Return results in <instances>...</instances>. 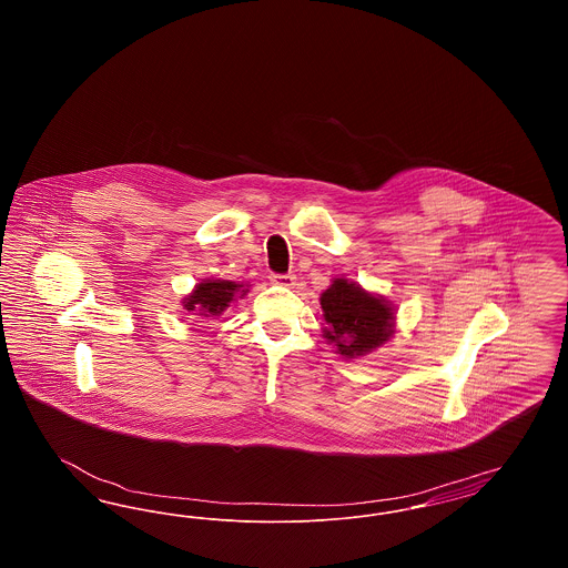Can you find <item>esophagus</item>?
<instances>
[{
	"instance_id": "1",
	"label": "esophagus",
	"mask_w": 568,
	"mask_h": 568,
	"mask_svg": "<svg viewBox=\"0 0 568 568\" xmlns=\"http://www.w3.org/2000/svg\"><path fill=\"white\" fill-rule=\"evenodd\" d=\"M272 283L283 285V287H294L296 285V274L287 272V274H271Z\"/></svg>"
}]
</instances>
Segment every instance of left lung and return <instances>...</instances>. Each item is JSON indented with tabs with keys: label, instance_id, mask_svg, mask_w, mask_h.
Here are the masks:
<instances>
[{
	"label": "left lung",
	"instance_id": "8db88e82",
	"mask_svg": "<svg viewBox=\"0 0 568 568\" xmlns=\"http://www.w3.org/2000/svg\"><path fill=\"white\" fill-rule=\"evenodd\" d=\"M325 338L338 353L357 357L381 347L394 334V311L383 297L366 294L359 285L336 278L322 294Z\"/></svg>",
	"mask_w": 568,
	"mask_h": 568
}]
</instances>
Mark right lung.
Segmentation results:
<instances>
[{"mask_svg": "<svg viewBox=\"0 0 568 568\" xmlns=\"http://www.w3.org/2000/svg\"><path fill=\"white\" fill-rule=\"evenodd\" d=\"M236 294L241 296L246 294L243 285L232 281H206V283H200L190 297H185V308L197 311V315H204V317H215L230 306V302L236 297Z\"/></svg>", "mask_w": 568, "mask_h": 568, "instance_id": "1", "label": "right lung"}]
</instances>
